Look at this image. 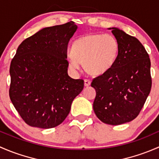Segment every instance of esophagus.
Instances as JSON below:
<instances>
[{
    "label": "esophagus",
    "instance_id": "esophagus-1",
    "mask_svg": "<svg viewBox=\"0 0 159 159\" xmlns=\"http://www.w3.org/2000/svg\"><path fill=\"white\" fill-rule=\"evenodd\" d=\"M90 84H91V81H90V80H87V79H85L84 80V85H85V86H89Z\"/></svg>",
    "mask_w": 159,
    "mask_h": 159
}]
</instances>
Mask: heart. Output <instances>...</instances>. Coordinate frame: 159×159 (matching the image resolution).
I'll return each instance as SVG.
<instances>
[{
	"mask_svg": "<svg viewBox=\"0 0 159 159\" xmlns=\"http://www.w3.org/2000/svg\"><path fill=\"white\" fill-rule=\"evenodd\" d=\"M119 50L118 40L112 34H90L76 39L67 56L68 65L73 71L84 69L92 75L107 71L117 59Z\"/></svg>",
	"mask_w": 159,
	"mask_h": 159,
	"instance_id": "obj_1",
	"label": "heart"
}]
</instances>
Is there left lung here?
<instances>
[{
    "mask_svg": "<svg viewBox=\"0 0 159 159\" xmlns=\"http://www.w3.org/2000/svg\"><path fill=\"white\" fill-rule=\"evenodd\" d=\"M109 29L119 42V54L91 86L96 91V116L104 123L117 125L133 120L142 110L152 88L151 62L138 39L116 27Z\"/></svg>",
    "mask_w": 159,
    "mask_h": 159,
    "instance_id": "left-lung-1",
    "label": "left lung"
}]
</instances>
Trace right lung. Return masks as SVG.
Masks as SVG:
<instances>
[{
	"label": "right lung",
	"instance_id": "right-lung-1",
	"mask_svg": "<svg viewBox=\"0 0 159 159\" xmlns=\"http://www.w3.org/2000/svg\"><path fill=\"white\" fill-rule=\"evenodd\" d=\"M76 29L73 21L43 28L20 44L11 60L10 99L30 126L61 124L83 90V80L67 73L68 43Z\"/></svg>",
	"mask_w": 159,
	"mask_h": 159
}]
</instances>
